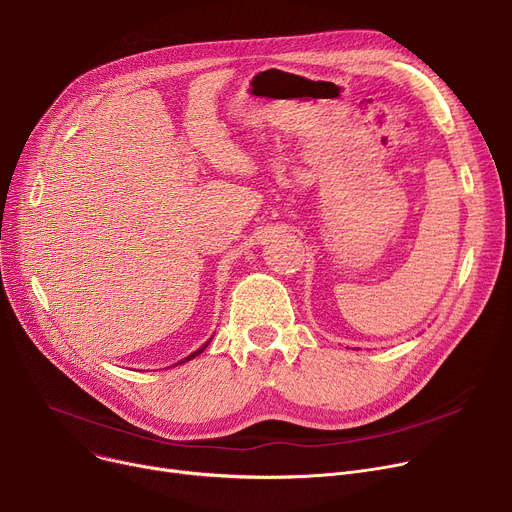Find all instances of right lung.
<instances>
[{"label": "right lung", "mask_w": 512, "mask_h": 512, "mask_svg": "<svg viewBox=\"0 0 512 512\" xmlns=\"http://www.w3.org/2000/svg\"><path fill=\"white\" fill-rule=\"evenodd\" d=\"M209 342H211V338H209V340H207V342H205V344H203V346H201V348H199V351H195V353H193V355H188V357H184V359H182V361H180V363H184V361H191V359H195V357H197V355H201V353H203V351H205V348H207V344H209ZM180 363H176V365H180Z\"/></svg>", "instance_id": "1"}]
</instances>
